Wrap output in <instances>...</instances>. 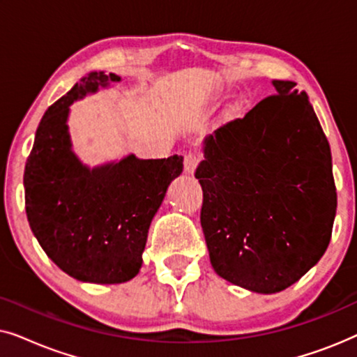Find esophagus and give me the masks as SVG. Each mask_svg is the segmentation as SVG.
<instances>
[{
	"label": "esophagus",
	"mask_w": 357,
	"mask_h": 357,
	"mask_svg": "<svg viewBox=\"0 0 357 357\" xmlns=\"http://www.w3.org/2000/svg\"><path fill=\"white\" fill-rule=\"evenodd\" d=\"M198 164H199V154H197V153H188L187 155H185V159H183L185 172L193 174L195 169L198 167Z\"/></svg>",
	"instance_id": "1"
}]
</instances>
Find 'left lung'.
Wrapping results in <instances>:
<instances>
[{
  "label": "left lung",
  "instance_id": "left-lung-1",
  "mask_svg": "<svg viewBox=\"0 0 357 357\" xmlns=\"http://www.w3.org/2000/svg\"><path fill=\"white\" fill-rule=\"evenodd\" d=\"M276 94L204 138L195 177L214 271L273 294L324 255L336 214L328 139L304 91L273 81Z\"/></svg>",
  "mask_w": 357,
  "mask_h": 357
}]
</instances>
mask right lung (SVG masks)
Instances as JSON below:
<instances>
[{
  "mask_svg": "<svg viewBox=\"0 0 357 357\" xmlns=\"http://www.w3.org/2000/svg\"><path fill=\"white\" fill-rule=\"evenodd\" d=\"M120 76L92 71L48 107L24 170L26 213L55 265L84 282L119 284L138 275L154 214L183 158L138 159L89 169L71 149L70 105Z\"/></svg>",
  "mask_w": 357,
  "mask_h": 357,
  "instance_id": "1",
  "label": "right lung"
}]
</instances>
